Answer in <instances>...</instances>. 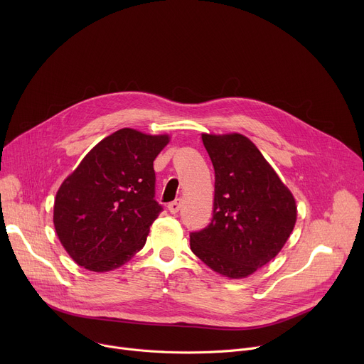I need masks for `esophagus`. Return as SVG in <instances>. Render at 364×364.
<instances>
[{
    "instance_id": "34e87169",
    "label": "esophagus",
    "mask_w": 364,
    "mask_h": 364,
    "mask_svg": "<svg viewBox=\"0 0 364 364\" xmlns=\"http://www.w3.org/2000/svg\"><path fill=\"white\" fill-rule=\"evenodd\" d=\"M180 205H181V201H180V200L171 201V203L168 204V210H170V213H173V215L178 213V210H180Z\"/></svg>"
}]
</instances>
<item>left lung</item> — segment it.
<instances>
[{"mask_svg":"<svg viewBox=\"0 0 364 364\" xmlns=\"http://www.w3.org/2000/svg\"><path fill=\"white\" fill-rule=\"evenodd\" d=\"M201 139L215 168V205L210 225L190 233V247L215 272L242 279L281 252L296 222V203L247 136Z\"/></svg>","mask_w":364,"mask_h":364,"instance_id":"obj_1","label":"left lung"}]
</instances>
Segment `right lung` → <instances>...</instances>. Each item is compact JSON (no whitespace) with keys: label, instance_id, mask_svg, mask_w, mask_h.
Here are the masks:
<instances>
[{"label":"right lung","instance_id":"right-lung-1","mask_svg":"<svg viewBox=\"0 0 364 364\" xmlns=\"http://www.w3.org/2000/svg\"><path fill=\"white\" fill-rule=\"evenodd\" d=\"M170 135L122 128L97 142L59 187L58 237L73 261L93 272L125 265L163 210L154 200V160Z\"/></svg>","mask_w":364,"mask_h":364}]
</instances>
